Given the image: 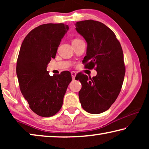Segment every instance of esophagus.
Wrapping results in <instances>:
<instances>
[{"label": "esophagus", "instance_id": "1", "mask_svg": "<svg viewBox=\"0 0 149 149\" xmlns=\"http://www.w3.org/2000/svg\"><path fill=\"white\" fill-rule=\"evenodd\" d=\"M71 74H72V79H75V75H76V73H75V72H72Z\"/></svg>", "mask_w": 149, "mask_h": 149}]
</instances>
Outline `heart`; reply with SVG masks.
Returning <instances> with one entry per match:
<instances>
[{
    "instance_id": "obj_1",
    "label": "heart",
    "mask_w": 149,
    "mask_h": 149,
    "mask_svg": "<svg viewBox=\"0 0 149 149\" xmlns=\"http://www.w3.org/2000/svg\"><path fill=\"white\" fill-rule=\"evenodd\" d=\"M79 40H80V39H75L73 40V41H72V42H74V41H79Z\"/></svg>"
}]
</instances>
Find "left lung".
Segmentation results:
<instances>
[{"label":"left lung","mask_w":149,"mask_h":149,"mask_svg":"<svg viewBox=\"0 0 149 149\" xmlns=\"http://www.w3.org/2000/svg\"><path fill=\"white\" fill-rule=\"evenodd\" d=\"M76 31L87 43L85 68L95 67L97 74L88 77L77 74L81 84L79 92L82 108L90 114H100L109 109L122 89L125 72L123 54L114 33L101 22L92 19L77 22Z\"/></svg>","instance_id":"8db88e82"}]
</instances>
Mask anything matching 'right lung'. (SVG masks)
<instances>
[{
    "label": "right lung",
    "instance_id": "obj_1",
    "mask_svg": "<svg viewBox=\"0 0 149 149\" xmlns=\"http://www.w3.org/2000/svg\"><path fill=\"white\" fill-rule=\"evenodd\" d=\"M68 29L64 24L41 25L27 35L20 48L16 65L20 91L29 108L40 116L50 117L58 112L72 81L68 71L50 76L47 70Z\"/></svg>",
    "mask_w": 149,
    "mask_h": 149
}]
</instances>
